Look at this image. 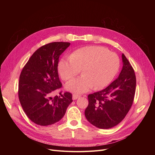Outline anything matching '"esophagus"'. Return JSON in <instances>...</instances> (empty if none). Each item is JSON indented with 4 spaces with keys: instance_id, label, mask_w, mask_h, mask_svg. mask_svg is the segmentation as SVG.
<instances>
[{
    "instance_id": "34e87169",
    "label": "esophagus",
    "mask_w": 155,
    "mask_h": 155,
    "mask_svg": "<svg viewBox=\"0 0 155 155\" xmlns=\"http://www.w3.org/2000/svg\"><path fill=\"white\" fill-rule=\"evenodd\" d=\"M80 97V95H77V94H73V96H72V99L73 100V101H75V100H77L78 97Z\"/></svg>"
}]
</instances>
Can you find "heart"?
<instances>
[{
  "label": "heart",
  "instance_id": "heart-1",
  "mask_svg": "<svg viewBox=\"0 0 155 155\" xmlns=\"http://www.w3.org/2000/svg\"><path fill=\"white\" fill-rule=\"evenodd\" d=\"M118 56L107 48L90 46L78 49L71 56L63 57L58 62V70L61 77L68 80L82 69V76L73 79L65 85L69 92L82 94L94 86L100 89L108 85L119 70Z\"/></svg>",
  "mask_w": 155,
  "mask_h": 155
}]
</instances>
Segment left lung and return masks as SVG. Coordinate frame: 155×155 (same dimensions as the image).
<instances>
[{
	"mask_svg": "<svg viewBox=\"0 0 155 155\" xmlns=\"http://www.w3.org/2000/svg\"><path fill=\"white\" fill-rule=\"evenodd\" d=\"M122 60L123 66L117 78L102 91L88 96L85 117L91 124L100 129H109L120 123L133 102L135 73L123 53Z\"/></svg>",
	"mask_w": 155,
	"mask_h": 155,
	"instance_id": "obj_1",
	"label": "left lung"
}]
</instances>
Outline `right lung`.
<instances>
[{
    "instance_id": "obj_1",
    "label": "right lung",
    "mask_w": 155,
    "mask_h": 155,
    "mask_svg": "<svg viewBox=\"0 0 155 155\" xmlns=\"http://www.w3.org/2000/svg\"><path fill=\"white\" fill-rule=\"evenodd\" d=\"M70 43L53 42L39 48L23 68L19 77V99L29 119L39 126L60 120L73 102L69 92L52 97L61 87L58 73L60 56Z\"/></svg>"
}]
</instances>
